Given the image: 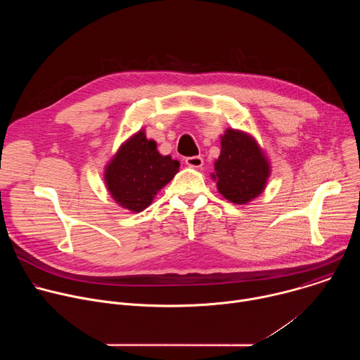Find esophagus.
Masks as SVG:
<instances>
[{"instance_id": "esophagus-1", "label": "esophagus", "mask_w": 360, "mask_h": 360, "mask_svg": "<svg viewBox=\"0 0 360 360\" xmlns=\"http://www.w3.org/2000/svg\"><path fill=\"white\" fill-rule=\"evenodd\" d=\"M185 164L191 168H200L203 165V160L200 157H188L185 158Z\"/></svg>"}]
</instances>
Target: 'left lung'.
<instances>
[{"instance_id":"obj_1","label":"left lung","mask_w":360,"mask_h":360,"mask_svg":"<svg viewBox=\"0 0 360 360\" xmlns=\"http://www.w3.org/2000/svg\"><path fill=\"white\" fill-rule=\"evenodd\" d=\"M269 175L271 164L256 139L228 128L221 136V155L211 175L219 193L236 205L248 203L264 192Z\"/></svg>"}]
</instances>
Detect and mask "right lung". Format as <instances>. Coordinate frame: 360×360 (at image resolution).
<instances>
[{
	"instance_id": "right-lung-1",
	"label": "right lung",
	"mask_w": 360,
	"mask_h": 360,
	"mask_svg": "<svg viewBox=\"0 0 360 360\" xmlns=\"http://www.w3.org/2000/svg\"><path fill=\"white\" fill-rule=\"evenodd\" d=\"M179 162L161 155L157 142L141 129L127 139L105 167L104 181L122 208L141 212L179 171Z\"/></svg>"
}]
</instances>
